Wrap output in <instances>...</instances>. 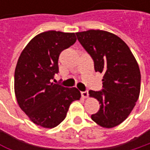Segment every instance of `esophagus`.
<instances>
[{
  "label": "esophagus",
  "instance_id": "34e87169",
  "mask_svg": "<svg viewBox=\"0 0 150 150\" xmlns=\"http://www.w3.org/2000/svg\"><path fill=\"white\" fill-rule=\"evenodd\" d=\"M81 94V96H82L83 98H87V97L88 96V90L82 91Z\"/></svg>",
  "mask_w": 150,
  "mask_h": 150
}]
</instances>
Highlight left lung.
Listing matches in <instances>:
<instances>
[{
  "instance_id": "1",
  "label": "left lung",
  "mask_w": 150,
  "mask_h": 150,
  "mask_svg": "<svg viewBox=\"0 0 150 150\" xmlns=\"http://www.w3.org/2000/svg\"><path fill=\"white\" fill-rule=\"evenodd\" d=\"M77 39L94 61L96 72L103 73V89L89 90L100 103L91 118L103 128L122 123L139 98L141 73L128 45L117 35L103 30L76 33Z\"/></svg>"
}]
</instances>
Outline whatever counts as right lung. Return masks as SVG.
I'll return each instance as SVG.
<instances>
[{
    "label": "right lung",
    "instance_id": "1",
    "mask_svg": "<svg viewBox=\"0 0 150 150\" xmlns=\"http://www.w3.org/2000/svg\"><path fill=\"white\" fill-rule=\"evenodd\" d=\"M76 42L75 33L47 31L35 36L22 50L15 68L17 103L30 120L43 128H54L66 117L70 104L81 97L75 88L54 81L61 52Z\"/></svg>",
    "mask_w": 150,
    "mask_h": 150
}]
</instances>
